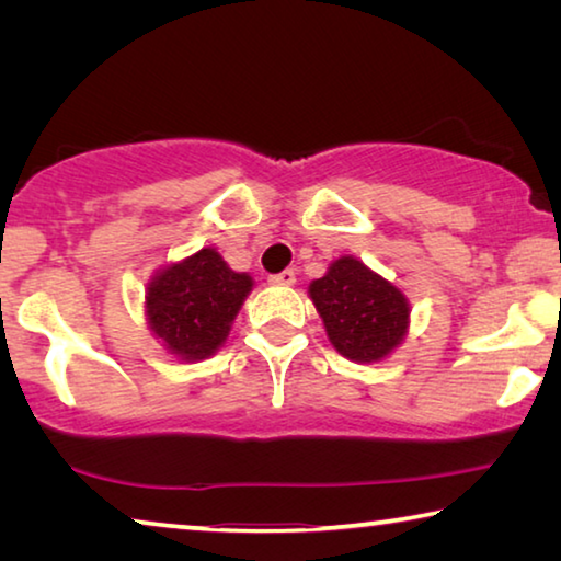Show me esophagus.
Listing matches in <instances>:
<instances>
[{
    "label": "esophagus",
    "instance_id": "esophagus-1",
    "mask_svg": "<svg viewBox=\"0 0 561 561\" xmlns=\"http://www.w3.org/2000/svg\"><path fill=\"white\" fill-rule=\"evenodd\" d=\"M267 282L270 284H282V287H289V284L297 282V274H294V270H284L279 274H272Z\"/></svg>",
    "mask_w": 561,
    "mask_h": 561
}]
</instances>
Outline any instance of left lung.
Here are the masks:
<instances>
[{"mask_svg": "<svg viewBox=\"0 0 561 561\" xmlns=\"http://www.w3.org/2000/svg\"><path fill=\"white\" fill-rule=\"evenodd\" d=\"M309 294L341 356L381 360L401 344L408 329L405 297L358 260H336L324 277L311 282Z\"/></svg>", "mask_w": 561, "mask_h": 561, "instance_id": "left-lung-1", "label": "left lung"}]
</instances>
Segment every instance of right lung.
Wrapping results in <instances>:
<instances>
[{"mask_svg": "<svg viewBox=\"0 0 561 561\" xmlns=\"http://www.w3.org/2000/svg\"><path fill=\"white\" fill-rule=\"evenodd\" d=\"M252 289L210 247L158 274L148 287L150 329L187 360L207 358L222 344Z\"/></svg>", "mask_w": 561, "mask_h": 561, "instance_id": "1", "label": "right lung"}]
</instances>
